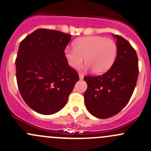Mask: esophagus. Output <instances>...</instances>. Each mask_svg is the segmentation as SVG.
I'll list each match as a JSON object with an SVG mask.
<instances>
[{"instance_id":"34e87169","label":"esophagus","mask_w":151,"mask_h":151,"mask_svg":"<svg viewBox=\"0 0 151 151\" xmlns=\"http://www.w3.org/2000/svg\"><path fill=\"white\" fill-rule=\"evenodd\" d=\"M79 77H80V80H83L84 78V75L82 74V73H79Z\"/></svg>"}]
</instances>
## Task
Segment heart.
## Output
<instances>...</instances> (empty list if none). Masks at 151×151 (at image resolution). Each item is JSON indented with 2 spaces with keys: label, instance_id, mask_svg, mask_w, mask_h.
<instances>
[{
  "label": "heart",
  "instance_id": "obj_1",
  "mask_svg": "<svg viewBox=\"0 0 151 151\" xmlns=\"http://www.w3.org/2000/svg\"><path fill=\"white\" fill-rule=\"evenodd\" d=\"M74 45V48L65 49V57L69 66L78 67L85 58V69L90 68L94 74L109 70L117 55V45L113 40L99 36L78 38Z\"/></svg>",
  "mask_w": 151,
  "mask_h": 151
}]
</instances>
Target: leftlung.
<instances>
[{
	"label": "left lung",
	"mask_w": 151,
	"mask_h": 151,
	"mask_svg": "<svg viewBox=\"0 0 151 151\" xmlns=\"http://www.w3.org/2000/svg\"><path fill=\"white\" fill-rule=\"evenodd\" d=\"M116 39L117 55L111 67L98 76H85L88 88L84 94L87 109L99 119L120 112L129 102L137 84L138 58L135 50L124 38Z\"/></svg>",
	"instance_id": "8db88e82"
}]
</instances>
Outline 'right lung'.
I'll return each mask as SVG.
<instances>
[{"mask_svg":"<svg viewBox=\"0 0 151 151\" xmlns=\"http://www.w3.org/2000/svg\"><path fill=\"white\" fill-rule=\"evenodd\" d=\"M71 36L38 29L20 42L15 62L17 85L25 103L37 113L50 115L61 110L79 81L65 57Z\"/></svg>","mask_w":151,"mask_h":151,"instance_id":"1","label":"right lung"}]
</instances>
